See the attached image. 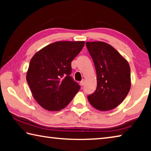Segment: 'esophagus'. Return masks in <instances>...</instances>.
<instances>
[{
    "label": "esophagus",
    "mask_w": 151,
    "mask_h": 151,
    "mask_svg": "<svg viewBox=\"0 0 151 151\" xmlns=\"http://www.w3.org/2000/svg\"><path fill=\"white\" fill-rule=\"evenodd\" d=\"M81 85L82 86H83L84 85H85V80H84V79H83V80H82L81 81Z\"/></svg>",
    "instance_id": "esophagus-1"
}]
</instances>
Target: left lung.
I'll return each mask as SVG.
<instances>
[{"instance_id": "1", "label": "left lung", "mask_w": 151, "mask_h": 151, "mask_svg": "<svg viewBox=\"0 0 151 151\" xmlns=\"http://www.w3.org/2000/svg\"><path fill=\"white\" fill-rule=\"evenodd\" d=\"M97 79L96 89L88 95L89 103L102 111L119 106L131 88V68L115 48L103 42H86Z\"/></svg>"}]
</instances>
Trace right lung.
Masks as SVG:
<instances>
[{
  "instance_id": "right-lung-1",
  "label": "right lung",
  "mask_w": 151,
  "mask_h": 151,
  "mask_svg": "<svg viewBox=\"0 0 151 151\" xmlns=\"http://www.w3.org/2000/svg\"><path fill=\"white\" fill-rule=\"evenodd\" d=\"M84 45V41L56 42L31 58L27 81L35 99L42 108L60 111L80 90V85L70 76L71 62Z\"/></svg>"
}]
</instances>
